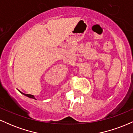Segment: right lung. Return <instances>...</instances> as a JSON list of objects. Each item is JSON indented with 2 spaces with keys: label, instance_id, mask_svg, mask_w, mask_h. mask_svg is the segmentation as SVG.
Listing matches in <instances>:
<instances>
[{
  "label": "right lung",
  "instance_id": "obj_1",
  "mask_svg": "<svg viewBox=\"0 0 133 133\" xmlns=\"http://www.w3.org/2000/svg\"><path fill=\"white\" fill-rule=\"evenodd\" d=\"M21 93V94H24V96H27V97H30V98H32V99H36V98H35V97L33 95H31V94H24V93H23V92H21V91H19Z\"/></svg>",
  "mask_w": 133,
  "mask_h": 133
}]
</instances>
